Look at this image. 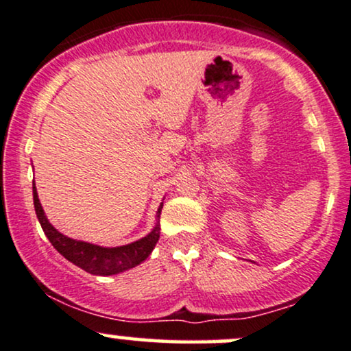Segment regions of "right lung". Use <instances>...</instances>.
Here are the masks:
<instances>
[{"label": "right lung", "instance_id": "1", "mask_svg": "<svg viewBox=\"0 0 351 351\" xmlns=\"http://www.w3.org/2000/svg\"><path fill=\"white\" fill-rule=\"evenodd\" d=\"M32 197H34V208L37 220L43 226L45 237L52 243L56 248L65 259L70 263L82 267L86 273L95 276H111L123 273V271L131 269V267L141 265L154 250L156 243L159 240L160 226L159 217L162 204L159 205L158 213H156V225L141 240L130 243V245L114 246V248H105V246L93 245V243H86L80 240H73V238L65 237L51 225V221L45 217L43 205H40L39 197H37L36 184L32 185Z\"/></svg>", "mask_w": 351, "mask_h": 351}]
</instances>
